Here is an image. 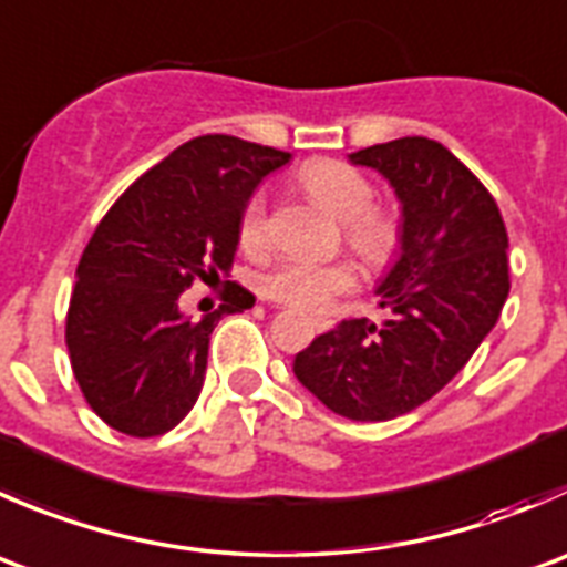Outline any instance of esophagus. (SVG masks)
<instances>
[{
    "label": "esophagus",
    "mask_w": 567,
    "mask_h": 567,
    "mask_svg": "<svg viewBox=\"0 0 567 567\" xmlns=\"http://www.w3.org/2000/svg\"><path fill=\"white\" fill-rule=\"evenodd\" d=\"M310 321H312V327L318 329V332H329V329L334 327V321H332V318H323V316H312Z\"/></svg>",
    "instance_id": "esophagus-1"
}]
</instances>
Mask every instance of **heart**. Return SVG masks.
Returning <instances> with one entry per match:
<instances>
[{
	"instance_id": "obj_1",
	"label": "heart",
	"mask_w": 567,
	"mask_h": 567,
	"mask_svg": "<svg viewBox=\"0 0 567 567\" xmlns=\"http://www.w3.org/2000/svg\"><path fill=\"white\" fill-rule=\"evenodd\" d=\"M301 188L316 205L340 218L343 240L368 266H384L401 244L399 216L373 202V188L357 168L338 161H312L299 172ZM238 244L246 255H260L268 244V202L257 190L238 218ZM349 262L285 260L262 279V293L279 305L321 310L332 296L354 288Z\"/></svg>"
}]
</instances>
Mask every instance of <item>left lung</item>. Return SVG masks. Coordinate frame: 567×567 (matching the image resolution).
Listing matches in <instances>:
<instances>
[{
  "instance_id": "1",
  "label": "left lung",
  "mask_w": 567,
  "mask_h": 567,
  "mask_svg": "<svg viewBox=\"0 0 567 567\" xmlns=\"http://www.w3.org/2000/svg\"><path fill=\"white\" fill-rule=\"evenodd\" d=\"M401 202V255L377 293L382 327L349 318L293 360L299 382L351 421H390L430 401L496 327L509 293L507 227L491 190L430 137L351 155Z\"/></svg>"
}]
</instances>
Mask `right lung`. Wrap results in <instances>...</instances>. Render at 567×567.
<instances>
[{"instance_id": "obj_1", "label": "right lung", "mask_w": 567, "mask_h": 567, "mask_svg": "<svg viewBox=\"0 0 567 567\" xmlns=\"http://www.w3.org/2000/svg\"><path fill=\"white\" fill-rule=\"evenodd\" d=\"M288 152L202 135L137 177L104 213L76 266L65 316L71 371L91 410L130 437L174 430L205 384L213 327L255 296L229 282L238 218ZM225 279L218 311L190 322L178 296Z\"/></svg>"}]
</instances>
